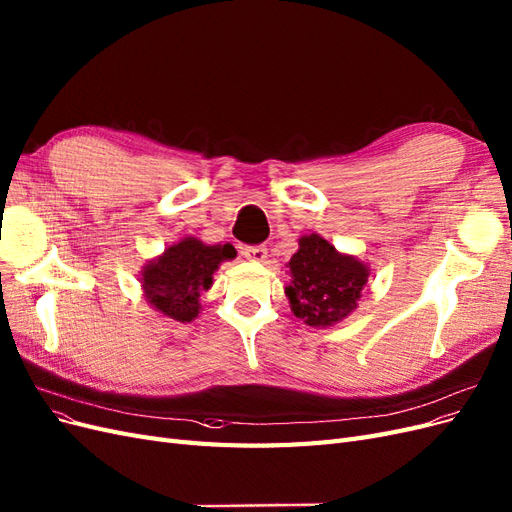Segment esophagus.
I'll use <instances>...</instances> for the list:
<instances>
[{"label":"esophagus","instance_id":"34e87169","mask_svg":"<svg viewBox=\"0 0 512 512\" xmlns=\"http://www.w3.org/2000/svg\"><path fill=\"white\" fill-rule=\"evenodd\" d=\"M267 245H247L243 247V256L247 260H254V262H262L267 258Z\"/></svg>","mask_w":512,"mask_h":512}]
</instances>
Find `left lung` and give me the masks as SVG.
I'll use <instances>...</instances> for the list:
<instances>
[{
  "label": "left lung",
  "mask_w": 512,
  "mask_h": 512,
  "mask_svg": "<svg viewBox=\"0 0 512 512\" xmlns=\"http://www.w3.org/2000/svg\"><path fill=\"white\" fill-rule=\"evenodd\" d=\"M292 282L286 297L297 318L309 327H329L356 307L367 284V267L352 256L339 254L318 235L299 241V252L288 262Z\"/></svg>",
  "instance_id": "8db88e82"
}]
</instances>
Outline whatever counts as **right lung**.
Masks as SVG:
<instances>
[{"mask_svg":"<svg viewBox=\"0 0 512 512\" xmlns=\"http://www.w3.org/2000/svg\"><path fill=\"white\" fill-rule=\"evenodd\" d=\"M235 258L232 245H205L198 239H183L143 271L147 301L164 316L190 322L198 316L200 292L213 284V273L222 260Z\"/></svg>","mask_w":512,"mask_h":512,"instance_id":"obj_1","label":"right lung"}]
</instances>
